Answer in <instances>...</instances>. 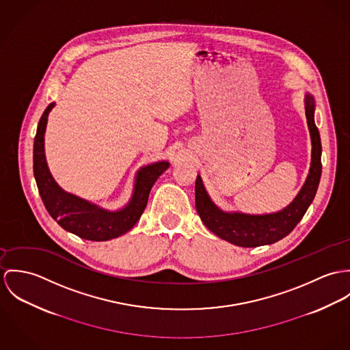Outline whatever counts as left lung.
<instances>
[{
  "mask_svg": "<svg viewBox=\"0 0 350 350\" xmlns=\"http://www.w3.org/2000/svg\"><path fill=\"white\" fill-rule=\"evenodd\" d=\"M305 113L311 138V162L309 174L295 198L282 211L263 215L227 212L219 208L206 192L200 176L196 178V209L205 227L239 247H259L272 244L291 232L310 206L321 180V137L314 122L315 102L312 95L305 94Z\"/></svg>",
  "mask_w": 350,
  "mask_h": 350,
  "instance_id": "obj_1",
  "label": "left lung"
}]
</instances>
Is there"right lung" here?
<instances>
[{
	"instance_id": "add662e5",
	"label": "right lung",
	"mask_w": 350,
	"mask_h": 350,
	"mask_svg": "<svg viewBox=\"0 0 350 350\" xmlns=\"http://www.w3.org/2000/svg\"><path fill=\"white\" fill-rule=\"evenodd\" d=\"M53 107L55 102L45 109L40 118L33 144V174L48 213L62 228L85 240L106 241L129 232L142 216L157 178L170 163L167 161H157L142 166L137 172L129 202L117 211L105 209L79 196L68 193L55 181L45 159L44 134L48 116Z\"/></svg>"
}]
</instances>
